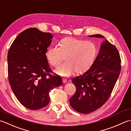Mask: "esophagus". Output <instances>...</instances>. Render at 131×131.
Masks as SVG:
<instances>
[{
  "label": "esophagus",
  "mask_w": 131,
  "mask_h": 131,
  "mask_svg": "<svg viewBox=\"0 0 131 131\" xmlns=\"http://www.w3.org/2000/svg\"><path fill=\"white\" fill-rule=\"evenodd\" d=\"M67 81L66 79H63V83H66Z\"/></svg>",
  "instance_id": "34e87169"
}]
</instances>
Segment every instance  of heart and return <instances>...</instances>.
Returning <instances> with one entry per match:
<instances>
[{"instance_id":"b5f03b06","label":"heart","mask_w":131,"mask_h":131,"mask_svg":"<svg viewBox=\"0 0 131 131\" xmlns=\"http://www.w3.org/2000/svg\"><path fill=\"white\" fill-rule=\"evenodd\" d=\"M57 46L48 48L45 57L50 66L57 67L65 57L66 63L55 69L62 76H69L74 72L82 73L87 71L94 62L97 47L91 41H84L73 37L62 39Z\"/></svg>"}]
</instances>
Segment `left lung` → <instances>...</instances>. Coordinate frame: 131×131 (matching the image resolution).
<instances>
[{
    "mask_svg": "<svg viewBox=\"0 0 131 131\" xmlns=\"http://www.w3.org/2000/svg\"><path fill=\"white\" fill-rule=\"evenodd\" d=\"M90 37L104 38L100 34ZM118 49L108 41L101 45L99 54L90 69L72 79L75 93L69 103L74 110L88 114L100 108L108 100L121 70Z\"/></svg>",
    "mask_w": 131,
    "mask_h": 131,
    "instance_id": "left-lung-1",
    "label": "left lung"
}]
</instances>
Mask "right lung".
<instances>
[{"label": "right lung", "instance_id": "add662e5", "mask_svg": "<svg viewBox=\"0 0 131 131\" xmlns=\"http://www.w3.org/2000/svg\"><path fill=\"white\" fill-rule=\"evenodd\" d=\"M52 34L36 28L18 34L8 52V75L12 91L25 107L36 110L49 103V92L62 85V79L53 75L45 57Z\"/></svg>", "mask_w": 131, "mask_h": 131}]
</instances>
